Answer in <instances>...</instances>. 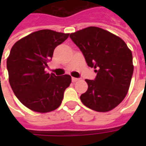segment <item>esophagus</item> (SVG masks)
I'll return each instance as SVG.
<instances>
[{"mask_svg": "<svg viewBox=\"0 0 146 146\" xmlns=\"http://www.w3.org/2000/svg\"><path fill=\"white\" fill-rule=\"evenodd\" d=\"M79 79L78 78H76V77H72V81L73 82H76V81H78Z\"/></svg>", "mask_w": 146, "mask_h": 146, "instance_id": "34e87169", "label": "esophagus"}]
</instances>
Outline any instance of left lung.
Masks as SVG:
<instances>
[{
	"label": "left lung",
	"mask_w": 146,
	"mask_h": 146,
	"mask_svg": "<svg viewBox=\"0 0 146 146\" xmlns=\"http://www.w3.org/2000/svg\"><path fill=\"white\" fill-rule=\"evenodd\" d=\"M82 51L88 66L95 68V80H85L88 88L80 96L83 104L97 112H108L124 99L134 66L131 51L119 36L89 27L70 35Z\"/></svg>",
	"instance_id": "8db88e82"
}]
</instances>
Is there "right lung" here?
<instances>
[{
  "label": "right lung",
  "mask_w": 146,
  "mask_h": 146,
  "mask_svg": "<svg viewBox=\"0 0 146 146\" xmlns=\"http://www.w3.org/2000/svg\"><path fill=\"white\" fill-rule=\"evenodd\" d=\"M70 33L42 30L18 40L7 59L9 83L15 96L30 110L48 113L62 103L65 90L70 86V75L55 76L45 69L54 48Z\"/></svg>",
  "instance_id": "obj_1"
}]
</instances>
